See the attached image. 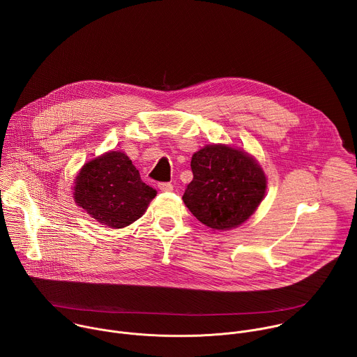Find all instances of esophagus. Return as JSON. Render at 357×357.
<instances>
[{"instance_id": "esophagus-1", "label": "esophagus", "mask_w": 357, "mask_h": 357, "mask_svg": "<svg viewBox=\"0 0 357 357\" xmlns=\"http://www.w3.org/2000/svg\"><path fill=\"white\" fill-rule=\"evenodd\" d=\"M158 188L162 192H171L174 189V185L169 182H161V183H158Z\"/></svg>"}]
</instances>
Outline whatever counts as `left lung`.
Returning a JSON list of instances; mask_svg holds the SVG:
<instances>
[{
  "mask_svg": "<svg viewBox=\"0 0 357 357\" xmlns=\"http://www.w3.org/2000/svg\"><path fill=\"white\" fill-rule=\"evenodd\" d=\"M193 179L182 199L192 215L213 230L244 223L261 203L267 178L260 164L243 149L212 144L195 152Z\"/></svg>",
  "mask_w": 357,
  "mask_h": 357,
  "instance_id": "left-lung-1",
  "label": "left lung"
}]
</instances>
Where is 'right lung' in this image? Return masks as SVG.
Instances as JSON below:
<instances>
[{"label": "right lung", "mask_w": 357, "mask_h": 357, "mask_svg": "<svg viewBox=\"0 0 357 357\" xmlns=\"http://www.w3.org/2000/svg\"><path fill=\"white\" fill-rule=\"evenodd\" d=\"M77 206L112 229L138 220L157 190L141 181L138 169L121 151H110L84 164L75 179Z\"/></svg>", "instance_id": "add662e5"}]
</instances>
